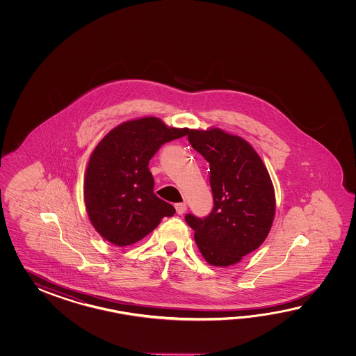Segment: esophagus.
Instances as JSON below:
<instances>
[{"label":"esophagus","mask_w":356,"mask_h":356,"mask_svg":"<svg viewBox=\"0 0 356 356\" xmlns=\"http://www.w3.org/2000/svg\"><path fill=\"white\" fill-rule=\"evenodd\" d=\"M175 210H177V213L178 215H183L186 210H187V204H175Z\"/></svg>","instance_id":"esophagus-1"}]
</instances>
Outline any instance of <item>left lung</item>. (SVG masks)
I'll return each mask as SVG.
<instances>
[{"label":"left lung","instance_id":"obj_1","mask_svg":"<svg viewBox=\"0 0 356 356\" xmlns=\"http://www.w3.org/2000/svg\"><path fill=\"white\" fill-rule=\"evenodd\" d=\"M189 144L210 164L213 209L204 219L188 213L195 241L207 264L227 267L265 242L276 200L271 177L257 152L242 137L218 127L189 129Z\"/></svg>","mask_w":356,"mask_h":356}]
</instances>
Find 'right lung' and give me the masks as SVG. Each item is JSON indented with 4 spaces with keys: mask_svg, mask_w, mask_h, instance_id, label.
I'll list each match as a JSON object with an SVG mask.
<instances>
[{
    "mask_svg": "<svg viewBox=\"0 0 356 356\" xmlns=\"http://www.w3.org/2000/svg\"><path fill=\"white\" fill-rule=\"evenodd\" d=\"M188 131L143 117L118 124L95 146L83 178V200L91 225L106 241L131 245L175 215V207L154 193L147 165L161 145Z\"/></svg>",
    "mask_w": 356,
    "mask_h": 356,
    "instance_id": "add662e5",
    "label": "right lung"
}]
</instances>
